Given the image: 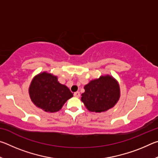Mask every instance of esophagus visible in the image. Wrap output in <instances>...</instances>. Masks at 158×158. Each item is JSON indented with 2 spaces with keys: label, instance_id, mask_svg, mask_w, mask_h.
Here are the masks:
<instances>
[{
  "label": "esophagus",
  "instance_id": "esophagus-1",
  "mask_svg": "<svg viewBox=\"0 0 158 158\" xmlns=\"http://www.w3.org/2000/svg\"><path fill=\"white\" fill-rule=\"evenodd\" d=\"M74 97H76V98H79L80 97V93H79V92H75V93H74Z\"/></svg>",
  "mask_w": 158,
  "mask_h": 158
}]
</instances>
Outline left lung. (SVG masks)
I'll return each mask as SVG.
<instances>
[{"label": "left lung", "mask_w": 158, "mask_h": 158, "mask_svg": "<svg viewBox=\"0 0 158 158\" xmlns=\"http://www.w3.org/2000/svg\"><path fill=\"white\" fill-rule=\"evenodd\" d=\"M81 100L88 110L93 112L107 111L116 105L120 98L119 85L111 76H102L84 86Z\"/></svg>", "instance_id": "obj_1"}]
</instances>
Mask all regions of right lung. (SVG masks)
<instances>
[{"instance_id":"obj_1","label":"right lung","mask_w":158,"mask_h":158,"mask_svg":"<svg viewBox=\"0 0 158 158\" xmlns=\"http://www.w3.org/2000/svg\"><path fill=\"white\" fill-rule=\"evenodd\" d=\"M31 100L37 107L47 112H56L62 108L73 94L65 85L58 81L57 77L42 73L34 77L29 88Z\"/></svg>"}]
</instances>
